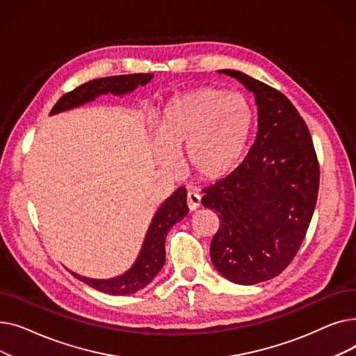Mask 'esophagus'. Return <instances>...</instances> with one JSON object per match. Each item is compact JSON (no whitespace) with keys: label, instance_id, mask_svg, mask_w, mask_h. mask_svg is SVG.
<instances>
[{"label":"esophagus","instance_id":"1","mask_svg":"<svg viewBox=\"0 0 356 356\" xmlns=\"http://www.w3.org/2000/svg\"><path fill=\"white\" fill-rule=\"evenodd\" d=\"M186 202H188V208L191 211H196L200 207V196L197 193L189 192L186 195Z\"/></svg>","mask_w":356,"mask_h":356}]
</instances>
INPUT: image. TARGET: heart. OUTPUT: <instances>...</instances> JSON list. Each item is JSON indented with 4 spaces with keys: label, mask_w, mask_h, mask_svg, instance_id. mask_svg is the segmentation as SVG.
<instances>
[{
    "label": "heart",
    "mask_w": 356,
    "mask_h": 356,
    "mask_svg": "<svg viewBox=\"0 0 356 356\" xmlns=\"http://www.w3.org/2000/svg\"><path fill=\"white\" fill-rule=\"evenodd\" d=\"M157 163L176 168L184 153L192 175L204 181L231 175L244 159L254 129V111L238 92L197 88L168 101L154 122Z\"/></svg>",
    "instance_id": "b5f03b06"
}]
</instances>
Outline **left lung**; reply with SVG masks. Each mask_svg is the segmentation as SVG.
Wrapping results in <instances>:
<instances>
[{
	"label": "left lung",
	"instance_id": "obj_1",
	"mask_svg": "<svg viewBox=\"0 0 356 356\" xmlns=\"http://www.w3.org/2000/svg\"><path fill=\"white\" fill-rule=\"evenodd\" d=\"M254 93L257 138L235 170L203 189L220 225L211 242L215 268L236 284H257L287 268L306 236L319 192L310 131L282 92L223 69Z\"/></svg>",
	"mask_w": 356,
	"mask_h": 356
}]
</instances>
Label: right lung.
<instances>
[{"label": "right lung", "instance_id": "1", "mask_svg": "<svg viewBox=\"0 0 356 356\" xmlns=\"http://www.w3.org/2000/svg\"><path fill=\"white\" fill-rule=\"evenodd\" d=\"M153 79V73H134V74H120V76H108L101 79L89 81L65 95L56 102L50 115L58 114L72 108H78L86 102L97 99L101 95L112 93V95L122 97L125 93L133 92L138 86L147 85ZM189 208L186 203V189L179 188L170 197L165 199L164 203L156 212L152 223H149L145 239L143 242L138 258L127 273L122 275L108 278V280H95L82 277L76 273H72L81 282L86 283L92 289H97L106 294L127 296L133 294L149 283L160 273L165 261V236L172 229L175 223L180 222L188 215Z\"/></svg>", "mask_w": 356, "mask_h": 356}]
</instances>
